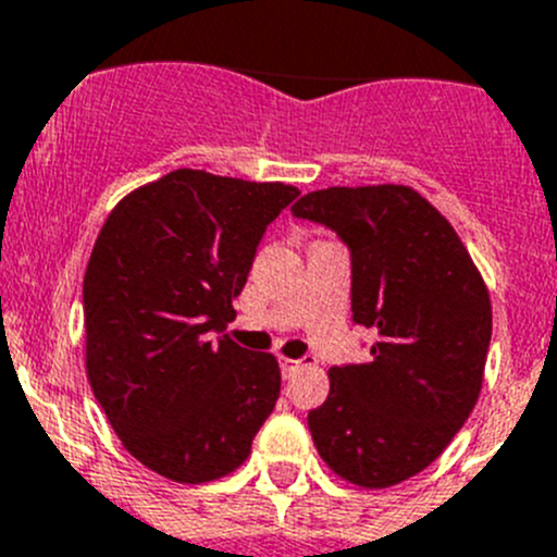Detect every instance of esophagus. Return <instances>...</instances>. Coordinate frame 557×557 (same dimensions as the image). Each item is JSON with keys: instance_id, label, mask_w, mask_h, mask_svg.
Returning <instances> with one entry per match:
<instances>
[{"instance_id": "1", "label": "esophagus", "mask_w": 557, "mask_h": 557, "mask_svg": "<svg viewBox=\"0 0 557 557\" xmlns=\"http://www.w3.org/2000/svg\"><path fill=\"white\" fill-rule=\"evenodd\" d=\"M299 368H302V362H299V360H288V357H280V371H283L285 379L294 376Z\"/></svg>"}]
</instances>
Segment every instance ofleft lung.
<instances>
[{
  "mask_svg": "<svg viewBox=\"0 0 557 557\" xmlns=\"http://www.w3.org/2000/svg\"><path fill=\"white\" fill-rule=\"evenodd\" d=\"M351 249V310L376 332L371 360L330 368L308 414L324 465L362 490L423 472L481 396L492 341L490 288L470 252L412 186H330L290 206Z\"/></svg>",
  "mask_w": 557,
  "mask_h": 557,
  "instance_id": "8db88e82",
  "label": "left lung"
}]
</instances>
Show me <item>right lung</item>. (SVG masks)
I'll use <instances>...</instances> for the list:
<instances>
[{
  "mask_svg": "<svg viewBox=\"0 0 557 557\" xmlns=\"http://www.w3.org/2000/svg\"><path fill=\"white\" fill-rule=\"evenodd\" d=\"M299 189L173 170L128 191L85 272V366L123 448L178 483L231 475L280 396V366L220 335L255 249Z\"/></svg>",
  "mask_w": 557,
  "mask_h": 557,
  "instance_id": "obj_1",
  "label": "right lung"
}]
</instances>
